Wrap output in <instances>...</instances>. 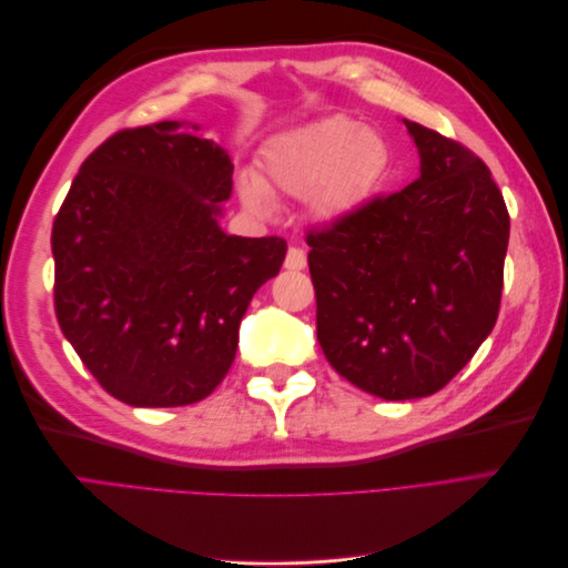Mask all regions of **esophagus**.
Listing matches in <instances>:
<instances>
[{
    "label": "esophagus",
    "mask_w": 568,
    "mask_h": 568,
    "mask_svg": "<svg viewBox=\"0 0 568 568\" xmlns=\"http://www.w3.org/2000/svg\"><path fill=\"white\" fill-rule=\"evenodd\" d=\"M307 265V257H305V251L298 248V246H291L286 251V257H284V267L286 270H303Z\"/></svg>",
    "instance_id": "obj_1"
}]
</instances>
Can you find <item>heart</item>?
Here are the masks:
<instances>
[{
    "mask_svg": "<svg viewBox=\"0 0 568 568\" xmlns=\"http://www.w3.org/2000/svg\"><path fill=\"white\" fill-rule=\"evenodd\" d=\"M261 180H239V194L255 213H267L272 194L305 199L324 220L355 213L390 173V146L379 132L351 115H329L274 140Z\"/></svg>",
    "mask_w": 568,
    "mask_h": 568,
    "instance_id": "b5f03b06",
    "label": "heart"
}]
</instances>
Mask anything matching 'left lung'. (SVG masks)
<instances>
[{
    "label": "left lung",
    "mask_w": 568,
    "mask_h": 568,
    "mask_svg": "<svg viewBox=\"0 0 568 568\" xmlns=\"http://www.w3.org/2000/svg\"><path fill=\"white\" fill-rule=\"evenodd\" d=\"M419 178L307 230L317 341L329 365L384 400L434 395L500 313L509 213L488 165L405 120Z\"/></svg>",
    "instance_id": "1"
}]
</instances>
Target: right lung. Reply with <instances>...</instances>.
<instances>
[{"mask_svg":"<svg viewBox=\"0 0 568 568\" xmlns=\"http://www.w3.org/2000/svg\"><path fill=\"white\" fill-rule=\"evenodd\" d=\"M232 161L178 120L97 146L51 230L54 311L99 386L132 407L192 405L225 379L282 236H230Z\"/></svg>","mask_w":568,"mask_h":568,"instance_id":"add662e5","label":"right lung"}]
</instances>
